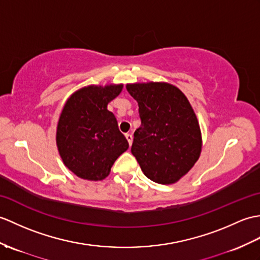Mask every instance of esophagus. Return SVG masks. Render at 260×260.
Listing matches in <instances>:
<instances>
[{
	"instance_id": "obj_1",
	"label": "esophagus",
	"mask_w": 260,
	"mask_h": 260,
	"mask_svg": "<svg viewBox=\"0 0 260 260\" xmlns=\"http://www.w3.org/2000/svg\"><path fill=\"white\" fill-rule=\"evenodd\" d=\"M125 137H126V140H127L129 146H131L132 143H133V135L129 134V133H127V134H125Z\"/></svg>"
}]
</instances>
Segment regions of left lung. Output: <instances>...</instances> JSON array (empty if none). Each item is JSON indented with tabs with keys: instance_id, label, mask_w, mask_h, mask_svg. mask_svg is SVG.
Listing matches in <instances>:
<instances>
[{
	"instance_id": "left-lung-1",
	"label": "left lung",
	"mask_w": 260,
	"mask_h": 260,
	"mask_svg": "<svg viewBox=\"0 0 260 260\" xmlns=\"http://www.w3.org/2000/svg\"><path fill=\"white\" fill-rule=\"evenodd\" d=\"M138 103L142 125L134 133L132 154L144 175L170 185L188 173L202 153V132L189 101L165 82L126 85Z\"/></svg>"
}]
</instances>
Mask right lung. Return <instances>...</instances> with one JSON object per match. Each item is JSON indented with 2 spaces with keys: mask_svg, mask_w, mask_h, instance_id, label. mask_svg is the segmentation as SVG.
Segmentation results:
<instances>
[{
  "mask_svg": "<svg viewBox=\"0 0 260 260\" xmlns=\"http://www.w3.org/2000/svg\"><path fill=\"white\" fill-rule=\"evenodd\" d=\"M123 84L88 85L66 101L56 127V145L64 165L86 180H102L128 148L108 103L120 94Z\"/></svg>",
  "mask_w": 260,
  "mask_h": 260,
  "instance_id": "obj_1",
  "label": "right lung"
}]
</instances>
